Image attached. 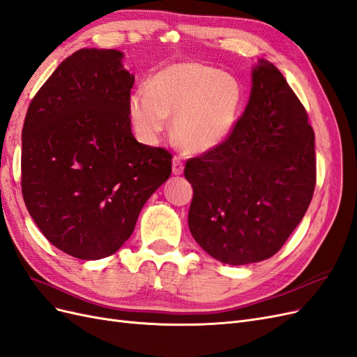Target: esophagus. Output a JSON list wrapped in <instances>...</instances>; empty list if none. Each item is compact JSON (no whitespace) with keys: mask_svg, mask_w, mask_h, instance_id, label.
Wrapping results in <instances>:
<instances>
[{"mask_svg":"<svg viewBox=\"0 0 357 357\" xmlns=\"http://www.w3.org/2000/svg\"><path fill=\"white\" fill-rule=\"evenodd\" d=\"M183 169H185V167H183L181 158L176 156L174 159H172V174L180 176V174H183Z\"/></svg>","mask_w":357,"mask_h":357,"instance_id":"esophagus-1","label":"esophagus"}]
</instances>
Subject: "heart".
<instances>
[{
    "label": "heart",
    "instance_id": "1",
    "mask_svg": "<svg viewBox=\"0 0 357 357\" xmlns=\"http://www.w3.org/2000/svg\"><path fill=\"white\" fill-rule=\"evenodd\" d=\"M241 88L231 75L199 62H180L156 73L131 95L138 132L152 139L174 119L177 142L190 152H208L232 132Z\"/></svg>",
    "mask_w": 357,
    "mask_h": 357
}]
</instances>
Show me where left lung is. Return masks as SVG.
<instances>
[{"label":"left lung","mask_w":357,"mask_h":357,"mask_svg":"<svg viewBox=\"0 0 357 357\" xmlns=\"http://www.w3.org/2000/svg\"><path fill=\"white\" fill-rule=\"evenodd\" d=\"M250 100L222 144L190 158L189 229L228 265L274 256L304 218L316 188L314 131L283 74L265 59Z\"/></svg>","instance_id":"1"}]
</instances>
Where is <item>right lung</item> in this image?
Returning <instances> with one entry per match:
<instances>
[{"instance_id": "1", "label": "right lung", "mask_w": 357, "mask_h": 357, "mask_svg": "<svg viewBox=\"0 0 357 357\" xmlns=\"http://www.w3.org/2000/svg\"><path fill=\"white\" fill-rule=\"evenodd\" d=\"M114 49H80L32 98L22 129V195L46 238L96 261L131 236L171 174V153L131 131L134 75Z\"/></svg>"}]
</instances>
